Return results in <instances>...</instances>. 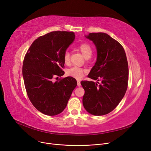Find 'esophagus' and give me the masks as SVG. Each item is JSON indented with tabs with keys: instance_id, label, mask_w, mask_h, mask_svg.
<instances>
[{
	"instance_id": "obj_1",
	"label": "esophagus",
	"mask_w": 151,
	"mask_h": 151,
	"mask_svg": "<svg viewBox=\"0 0 151 151\" xmlns=\"http://www.w3.org/2000/svg\"><path fill=\"white\" fill-rule=\"evenodd\" d=\"M77 85L78 87H80L81 86V82L80 80H77Z\"/></svg>"
}]
</instances>
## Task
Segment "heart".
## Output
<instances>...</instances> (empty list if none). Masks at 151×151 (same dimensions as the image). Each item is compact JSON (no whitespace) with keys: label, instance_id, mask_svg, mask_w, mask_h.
I'll return each mask as SVG.
<instances>
[{"label":"heart","instance_id":"1","mask_svg":"<svg viewBox=\"0 0 151 151\" xmlns=\"http://www.w3.org/2000/svg\"><path fill=\"white\" fill-rule=\"evenodd\" d=\"M77 48L79 51H80L82 53L83 55L86 59H88L91 58L93 50L91 45H89L88 43H81L78 46ZM63 60L65 64L66 65L69 64L70 60V54L69 51H66L65 52L64 54H63ZM84 72H85V69L80 67H73L72 68L68 69L67 71V74L68 76L73 78H76V79H80L83 76Z\"/></svg>","mask_w":151,"mask_h":151}]
</instances>
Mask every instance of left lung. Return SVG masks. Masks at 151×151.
<instances>
[{
  "label": "left lung",
  "mask_w": 151,
  "mask_h": 151,
  "mask_svg": "<svg viewBox=\"0 0 151 151\" xmlns=\"http://www.w3.org/2000/svg\"><path fill=\"white\" fill-rule=\"evenodd\" d=\"M86 37L93 42L97 52V61L88 76L97 82H81L85 91L83 104L91 114L105 115L115 109L125 96L128 62L122 46L107 34L90 33Z\"/></svg>",
  "instance_id": "8db88e82"
}]
</instances>
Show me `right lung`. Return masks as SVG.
Segmentation results:
<instances>
[{"mask_svg": "<svg viewBox=\"0 0 151 151\" xmlns=\"http://www.w3.org/2000/svg\"><path fill=\"white\" fill-rule=\"evenodd\" d=\"M74 32H51L39 37L32 43L24 59L22 76L27 96L34 106L47 116L62 113L77 86L71 76H63V57L67 47L74 41ZM58 78V77H57Z\"/></svg>", "mask_w": 151, "mask_h": 151, "instance_id": "1", "label": "right lung"}]
</instances>
